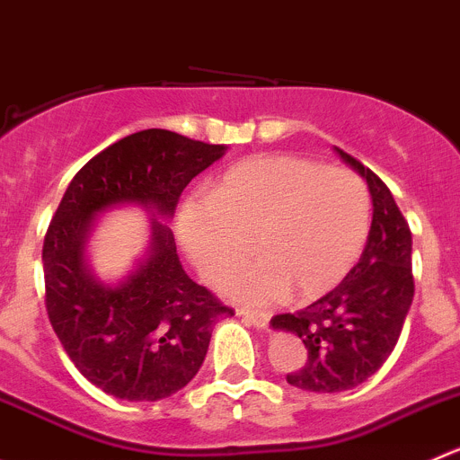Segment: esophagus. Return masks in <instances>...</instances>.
Instances as JSON below:
<instances>
[{
	"mask_svg": "<svg viewBox=\"0 0 460 460\" xmlns=\"http://www.w3.org/2000/svg\"><path fill=\"white\" fill-rule=\"evenodd\" d=\"M235 312H238V316H243L249 325H253V328L258 330H265L267 325H270V314H267V312H253L247 310V307H238Z\"/></svg>",
	"mask_w": 460,
	"mask_h": 460,
	"instance_id": "1",
	"label": "esophagus"
}]
</instances>
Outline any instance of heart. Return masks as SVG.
I'll use <instances>...</instances> for the list:
<instances>
[{"label":"heart","mask_w":460,"mask_h":460,"mask_svg":"<svg viewBox=\"0 0 460 460\" xmlns=\"http://www.w3.org/2000/svg\"><path fill=\"white\" fill-rule=\"evenodd\" d=\"M371 220L362 177L294 155L238 164L216 181L207 204H186L177 231L199 274L216 283L252 252L222 285L243 303L298 301L330 292L353 270Z\"/></svg>","instance_id":"obj_1"}]
</instances>
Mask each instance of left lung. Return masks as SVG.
<instances>
[{
    "label": "left lung",
    "mask_w": 460,
    "mask_h": 460,
    "mask_svg": "<svg viewBox=\"0 0 460 460\" xmlns=\"http://www.w3.org/2000/svg\"><path fill=\"white\" fill-rule=\"evenodd\" d=\"M337 150L367 180L373 222L349 276L296 314H276L271 328L305 343L307 362L288 382L314 394H339L367 382L394 353L413 301L411 231L394 195L373 171Z\"/></svg>",
    "instance_id": "1"
}]
</instances>
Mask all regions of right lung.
Segmentation results:
<instances>
[{
	"instance_id": "obj_1",
	"label": "right lung",
	"mask_w": 460,
	"mask_h": 460,
	"mask_svg": "<svg viewBox=\"0 0 460 460\" xmlns=\"http://www.w3.org/2000/svg\"><path fill=\"white\" fill-rule=\"evenodd\" d=\"M226 153L171 130H141L84 164L58 207L42 247L47 314L62 349L105 394L157 402L184 389L202 367L213 325L234 310L181 267L168 222L181 190ZM144 208L151 243L136 267L102 281L86 247L97 217Z\"/></svg>"
}]
</instances>
